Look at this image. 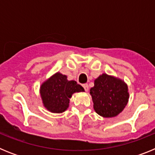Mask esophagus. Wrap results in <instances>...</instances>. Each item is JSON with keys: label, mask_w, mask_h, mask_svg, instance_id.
Here are the masks:
<instances>
[{"label": "esophagus", "mask_w": 155, "mask_h": 155, "mask_svg": "<svg viewBox=\"0 0 155 155\" xmlns=\"http://www.w3.org/2000/svg\"><path fill=\"white\" fill-rule=\"evenodd\" d=\"M83 87H84V88L85 91H88V85H87V84H83Z\"/></svg>", "instance_id": "esophagus-1"}]
</instances>
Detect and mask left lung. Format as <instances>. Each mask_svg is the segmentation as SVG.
Returning <instances> with one entry per match:
<instances>
[{
  "mask_svg": "<svg viewBox=\"0 0 155 155\" xmlns=\"http://www.w3.org/2000/svg\"><path fill=\"white\" fill-rule=\"evenodd\" d=\"M90 89L94 111L105 118L118 116L128 102V86L121 79L102 74Z\"/></svg>",
  "mask_w": 155,
  "mask_h": 155,
  "instance_id": "8db88e82",
  "label": "left lung"
}]
</instances>
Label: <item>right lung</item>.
<instances>
[{
	"label": "right lung",
	"mask_w": 155,
	"mask_h": 155,
	"mask_svg": "<svg viewBox=\"0 0 155 155\" xmlns=\"http://www.w3.org/2000/svg\"><path fill=\"white\" fill-rule=\"evenodd\" d=\"M84 91L75 81H68V77L57 72L40 86L39 93L44 107L53 113H64L69 107L70 98L76 92Z\"/></svg>",
	"instance_id": "right-lung-1"
}]
</instances>
